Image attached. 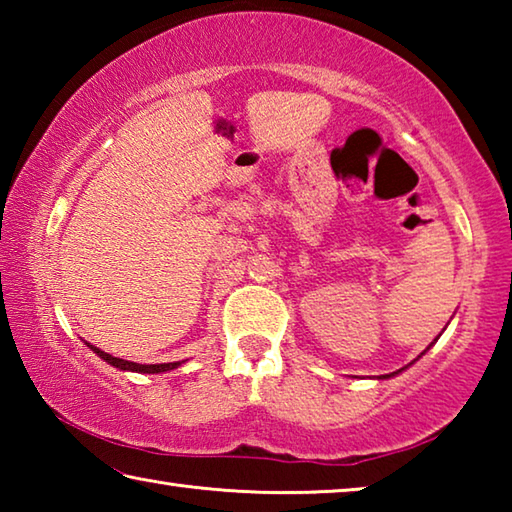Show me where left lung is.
<instances>
[{"instance_id": "left-lung-1", "label": "left lung", "mask_w": 512, "mask_h": 512, "mask_svg": "<svg viewBox=\"0 0 512 512\" xmlns=\"http://www.w3.org/2000/svg\"><path fill=\"white\" fill-rule=\"evenodd\" d=\"M436 341H438V339H436ZM431 345H433V343H431ZM431 345H429V348H431ZM429 348H427V350H429ZM427 350H424V352H427ZM424 352H422V354H424ZM422 354H420V357H422ZM409 366H411V363H409ZM409 366H404V368H400V370H395V372H391V375H381L379 379H391V377H395V375H400V372H402V370H406Z\"/></svg>"}]
</instances>
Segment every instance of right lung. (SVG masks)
Instances as JSON below:
<instances>
[{"label":"right lung","instance_id":"add662e5","mask_svg":"<svg viewBox=\"0 0 512 512\" xmlns=\"http://www.w3.org/2000/svg\"><path fill=\"white\" fill-rule=\"evenodd\" d=\"M88 348L97 354V357H101L106 363H110V366H115L119 370H128V372H144V375H158V372H167V370H173L178 368L180 363L185 361H173V363H151V366H146V363H135V361H126V359H119V357H112V354L99 350L97 345H90L85 343Z\"/></svg>","mask_w":512,"mask_h":512}]
</instances>
